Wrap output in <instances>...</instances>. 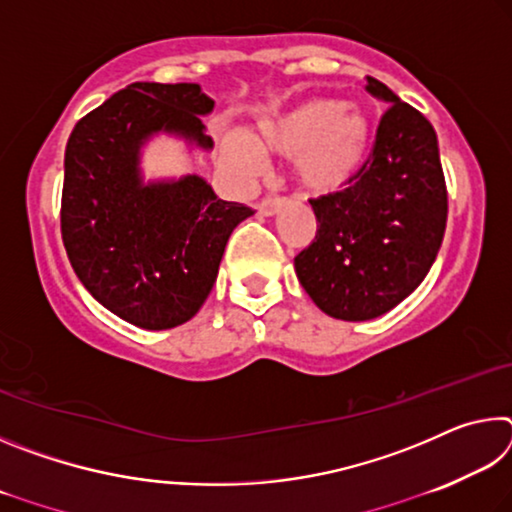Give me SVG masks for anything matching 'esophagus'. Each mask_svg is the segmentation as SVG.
<instances>
[{"instance_id": "1", "label": "esophagus", "mask_w": 512, "mask_h": 512, "mask_svg": "<svg viewBox=\"0 0 512 512\" xmlns=\"http://www.w3.org/2000/svg\"><path fill=\"white\" fill-rule=\"evenodd\" d=\"M287 205V198H282V196H275V198H264L262 203L257 205V210H259V214H264V216H273V214H277L282 210V207Z\"/></svg>"}]
</instances>
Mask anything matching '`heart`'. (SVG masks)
Returning a JSON list of instances; mask_svg holds the SVG:
<instances>
[{"mask_svg": "<svg viewBox=\"0 0 512 512\" xmlns=\"http://www.w3.org/2000/svg\"><path fill=\"white\" fill-rule=\"evenodd\" d=\"M370 126L363 112L343 99H311L259 126L257 144L244 133L221 140L223 164L239 178L264 167L262 151L296 158V180L311 194H329L350 183L363 167Z\"/></svg>", "mask_w": 512, "mask_h": 512, "instance_id": "b5f03b06", "label": "heart"}]
</instances>
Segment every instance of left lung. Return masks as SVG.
I'll return each instance as SVG.
<instances>
[{"label":"left lung","instance_id":"obj_1","mask_svg":"<svg viewBox=\"0 0 512 512\" xmlns=\"http://www.w3.org/2000/svg\"><path fill=\"white\" fill-rule=\"evenodd\" d=\"M366 90L388 108L345 189L311 198L316 239L296 257L302 289L327 316L377 318L418 289L443 244L447 185L429 119L384 83Z\"/></svg>","mask_w":512,"mask_h":512}]
</instances>
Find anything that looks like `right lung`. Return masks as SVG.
I'll return each mask as SVG.
<instances>
[{"label":"right lung","mask_w":512,"mask_h":512,"mask_svg":"<svg viewBox=\"0 0 512 512\" xmlns=\"http://www.w3.org/2000/svg\"><path fill=\"white\" fill-rule=\"evenodd\" d=\"M196 83H133L88 112L65 149L60 232L92 298L144 329L187 323L214 287L225 244L253 210L198 176L142 183L140 149L164 131L212 149Z\"/></svg>","instance_id":"add662e5"}]
</instances>
